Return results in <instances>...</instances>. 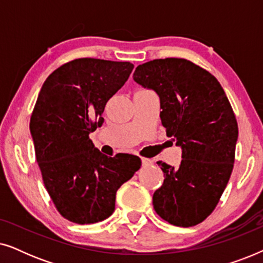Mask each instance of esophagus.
Segmentation results:
<instances>
[{
	"instance_id": "1",
	"label": "esophagus",
	"mask_w": 263,
	"mask_h": 263,
	"mask_svg": "<svg viewBox=\"0 0 263 263\" xmlns=\"http://www.w3.org/2000/svg\"><path fill=\"white\" fill-rule=\"evenodd\" d=\"M142 165L143 166H149V165L153 164L152 159H148V158H142Z\"/></svg>"
}]
</instances>
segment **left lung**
<instances>
[{
	"label": "left lung",
	"instance_id": "1",
	"mask_svg": "<svg viewBox=\"0 0 263 263\" xmlns=\"http://www.w3.org/2000/svg\"><path fill=\"white\" fill-rule=\"evenodd\" d=\"M133 78L159 96L161 123L182 148L178 167L157 163L165 179L154 210L172 225L195 226L214 211L231 176L238 139L231 104L210 71L184 59L149 61Z\"/></svg>",
	"mask_w": 263,
	"mask_h": 263
}]
</instances>
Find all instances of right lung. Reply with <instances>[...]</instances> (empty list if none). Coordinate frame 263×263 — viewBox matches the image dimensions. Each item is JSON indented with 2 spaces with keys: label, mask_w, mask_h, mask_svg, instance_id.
<instances>
[{
  "label": "right lung",
  "mask_w": 263,
  "mask_h": 263,
  "mask_svg": "<svg viewBox=\"0 0 263 263\" xmlns=\"http://www.w3.org/2000/svg\"><path fill=\"white\" fill-rule=\"evenodd\" d=\"M133 68L130 62L78 59L53 70L39 92L30 121L35 159L53 204L69 221L109 218L118 188L141 166L132 154L105 156L89 139Z\"/></svg>",
  "instance_id": "add662e5"
}]
</instances>
